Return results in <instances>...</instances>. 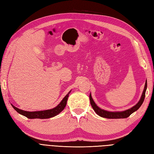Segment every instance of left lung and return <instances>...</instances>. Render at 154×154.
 Here are the masks:
<instances>
[{"instance_id":"obj_1","label":"left lung","mask_w":154,"mask_h":154,"mask_svg":"<svg viewBox=\"0 0 154 154\" xmlns=\"http://www.w3.org/2000/svg\"><path fill=\"white\" fill-rule=\"evenodd\" d=\"M146 88H147V82L146 81L145 82V85H144V91L143 92V94L141 96V97L140 100L139 101L138 103L134 106L133 107H132L131 109H128L127 110H125L123 112H108L106 110H104L103 109H101L100 108H99L97 106L96 103H94V100H92V96L90 94L89 96V98H90V101H91V106L94 109V110L96 112V113L99 115L101 117L103 118H108V119H121V118H128V116H130L131 115L133 112H134L135 111H136L137 109H139V107L141 106V105L143 104L144 97H145V92L146 91Z\"/></svg>"}]
</instances>
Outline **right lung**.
I'll return each mask as SVG.
<instances>
[{
	"label": "right lung",
	"mask_w": 154,
	"mask_h": 154,
	"mask_svg": "<svg viewBox=\"0 0 154 154\" xmlns=\"http://www.w3.org/2000/svg\"><path fill=\"white\" fill-rule=\"evenodd\" d=\"M70 92H69L68 94L63 97L62 101L60 102V103L58 104V106H56L54 109H49V110H46L43 111H36V112H27V111L22 110L18 109L15 106H13V105H11L13 107V109H15L17 112L26 116V118L29 119H35V118L48 119V118L54 117V116L58 115L64 109V108L66 106L67 101L69 94Z\"/></svg>",
	"instance_id": "right-lung-1"
}]
</instances>
